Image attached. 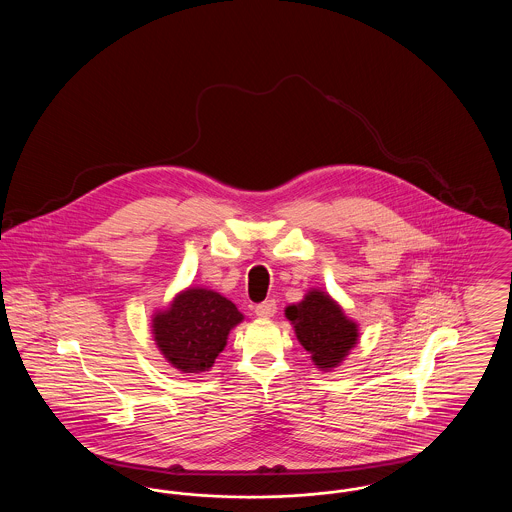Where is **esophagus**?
I'll return each instance as SVG.
<instances>
[{"label":"esophagus","mask_w":512,"mask_h":512,"mask_svg":"<svg viewBox=\"0 0 512 512\" xmlns=\"http://www.w3.org/2000/svg\"><path fill=\"white\" fill-rule=\"evenodd\" d=\"M255 313H257V317L259 318L274 317V313H276V301H274V299H268V301L259 303V305L255 307Z\"/></svg>","instance_id":"1"}]
</instances>
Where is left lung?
Instances as JSON below:
<instances>
[{"label": "left lung", "mask_w": 512, "mask_h": 512, "mask_svg": "<svg viewBox=\"0 0 512 512\" xmlns=\"http://www.w3.org/2000/svg\"><path fill=\"white\" fill-rule=\"evenodd\" d=\"M284 315L292 322L295 338L322 372L338 368L359 343V324L345 315L330 293L318 288H311L299 303L288 305Z\"/></svg>", "instance_id": "8db88e82"}]
</instances>
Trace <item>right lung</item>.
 <instances>
[{"label":"right lung","mask_w":512,"mask_h":512,"mask_svg":"<svg viewBox=\"0 0 512 512\" xmlns=\"http://www.w3.org/2000/svg\"><path fill=\"white\" fill-rule=\"evenodd\" d=\"M244 318L228 297L203 286H188L151 315V334L169 365L194 376L211 370L230 330Z\"/></svg>","instance_id":"1"}]
</instances>
